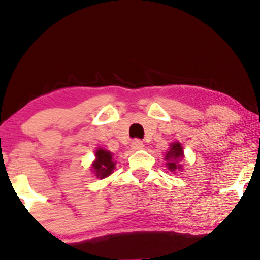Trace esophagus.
Instances as JSON below:
<instances>
[{"label":"esophagus","mask_w":260,"mask_h":260,"mask_svg":"<svg viewBox=\"0 0 260 260\" xmlns=\"http://www.w3.org/2000/svg\"><path fill=\"white\" fill-rule=\"evenodd\" d=\"M144 142L139 140V139H135V140H133V142H131V147H133L134 150H141L144 149Z\"/></svg>","instance_id":"34e87169"}]
</instances>
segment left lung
<instances>
[{
    "label": "left lung",
    "instance_id": "1",
    "mask_svg": "<svg viewBox=\"0 0 260 260\" xmlns=\"http://www.w3.org/2000/svg\"><path fill=\"white\" fill-rule=\"evenodd\" d=\"M183 157V151L182 146H181L178 142L171 144V149L166 153V160H167V166L171 171H176V170H180V165H177L178 160Z\"/></svg>",
    "mask_w": 260,
    "mask_h": 260
}]
</instances>
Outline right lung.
Returning a JSON list of instances; mask_svg holds the SVG:
<instances>
[{"label":"right lung","mask_w":260,"mask_h":260,"mask_svg":"<svg viewBox=\"0 0 260 260\" xmlns=\"http://www.w3.org/2000/svg\"><path fill=\"white\" fill-rule=\"evenodd\" d=\"M96 160L93 164V170L98 177L104 178L113 172L115 162L113 161L111 153L104 149H99L96 151Z\"/></svg>","instance_id":"right-lung-1"}]
</instances>
